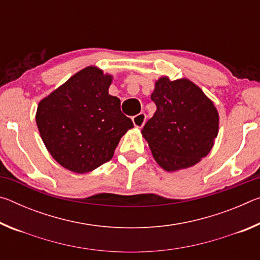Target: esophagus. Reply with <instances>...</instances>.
<instances>
[{"label":"esophagus","mask_w":260,"mask_h":260,"mask_svg":"<svg viewBox=\"0 0 260 260\" xmlns=\"http://www.w3.org/2000/svg\"><path fill=\"white\" fill-rule=\"evenodd\" d=\"M146 114L144 113H139L132 118V120H133V124L135 127H138V128H141L144 125V122H146Z\"/></svg>","instance_id":"esophagus-1"}]
</instances>
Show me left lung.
<instances>
[{
  "mask_svg": "<svg viewBox=\"0 0 260 260\" xmlns=\"http://www.w3.org/2000/svg\"><path fill=\"white\" fill-rule=\"evenodd\" d=\"M151 100L157 110L142 128L152 156L167 172L197 164L211 151L218 135L219 114L199 86L188 79L161 77Z\"/></svg>",
  "mask_w": 260,
  "mask_h": 260,
  "instance_id": "obj_1",
  "label": "left lung"
}]
</instances>
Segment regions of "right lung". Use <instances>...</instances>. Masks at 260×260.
Wrapping results in <instances>:
<instances>
[{
	"label": "right lung",
	"instance_id": "1",
	"mask_svg": "<svg viewBox=\"0 0 260 260\" xmlns=\"http://www.w3.org/2000/svg\"><path fill=\"white\" fill-rule=\"evenodd\" d=\"M112 76L87 67L40 101L37 125L52 158L74 173H87L111 159L134 125L109 95Z\"/></svg>",
	"mask_w": 260,
	"mask_h": 260
}]
</instances>
